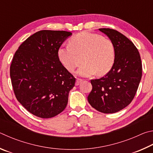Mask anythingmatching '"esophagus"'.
Returning a JSON list of instances; mask_svg holds the SVG:
<instances>
[{
    "mask_svg": "<svg viewBox=\"0 0 153 153\" xmlns=\"http://www.w3.org/2000/svg\"><path fill=\"white\" fill-rule=\"evenodd\" d=\"M82 81H83V80H82V79H79V78L77 79L76 81V85H79Z\"/></svg>",
    "mask_w": 153,
    "mask_h": 153,
    "instance_id": "obj_1",
    "label": "esophagus"
}]
</instances>
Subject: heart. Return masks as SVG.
Returning <instances> with one entry per match:
<instances>
[{"label": "heart", "mask_w": 153, "mask_h": 153, "mask_svg": "<svg viewBox=\"0 0 153 153\" xmlns=\"http://www.w3.org/2000/svg\"><path fill=\"white\" fill-rule=\"evenodd\" d=\"M62 64L70 72H73L81 63L77 71L82 76H90L97 73L106 74L111 69L116 58V51L111 40L97 33L84 31L76 34L70 44L58 50Z\"/></svg>", "instance_id": "obj_1"}]
</instances>
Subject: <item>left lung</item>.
Returning <instances> with one entry per match:
<instances>
[{
  "mask_svg": "<svg viewBox=\"0 0 153 153\" xmlns=\"http://www.w3.org/2000/svg\"><path fill=\"white\" fill-rule=\"evenodd\" d=\"M114 44L116 58L111 69L102 78L91 80L90 105L104 114L122 110L132 102L142 77V62L134 44L113 29L101 28Z\"/></svg>",
  "mask_w": 153,
  "mask_h": 153,
  "instance_id": "1",
  "label": "left lung"
}]
</instances>
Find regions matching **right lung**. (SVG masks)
<instances>
[{
  "label": "right lung",
  "mask_w": 153,
  "mask_h": 153,
  "mask_svg": "<svg viewBox=\"0 0 153 153\" xmlns=\"http://www.w3.org/2000/svg\"><path fill=\"white\" fill-rule=\"evenodd\" d=\"M71 35L66 31H39L15 53L10 66L13 91L34 116L50 118L66 108L76 79L61 63L58 50Z\"/></svg>",
  "instance_id": "1"
}]
</instances>
